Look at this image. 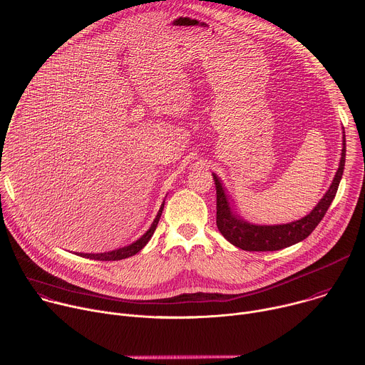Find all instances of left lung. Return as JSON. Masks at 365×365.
Here are the masks:
<instances>
[{
	"label": "left lung",
	"instance_id": "8db88e82",
	"mask_svg": "<svg viewBox=\"0 0 365 365\" xmlns=\"http://www.w3.org/2000/svg\"><path fill=\"white\" fill-rule=\"evenodd\" d=\"M342 153L338 171L332 180L331 187L315 205V208L301 220L277 225V226H257L247 223L233 211L226 190L215 174H212L217 194V229L236 247L247 252H273L292 246L307 239L328 211L332 200L335 198L339 181L344 174L345 165V132L342 136Z\"/></svg>",
	"mask_w": 365,
	"mask_h": 365
}]
</instances>
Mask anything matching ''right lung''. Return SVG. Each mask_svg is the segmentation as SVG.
Here are the masks:
<instances>
[{
    "instance_id": "1",
    "label": "right lung",
    "mask_w": 365,
    "mask_h": 365,
    "mask_svg": "<svg viewBox=\"0 0 365 365\" xmlns=\"http://www.w3.org/2000/svg\"><path fill=\"white\" fill-rule=\"evenodd\" d=\"M164 204H165V201L161 204V208H160V211H158V214L155 217V220L153 222L151 227L148 229V232L145 233L140 239L133 242L132 245L120 247V249H116V250H112V252H105V253H79V256L88 257V259H92V260L109 262V260H122V259H126V257H130V256L136 255L138 252H140L145 247V245H147L151 240V237H153V235H154V232H155V229L158 226L160 217H161L163 210H164Z\"/></svg>"
}]
</instances>
